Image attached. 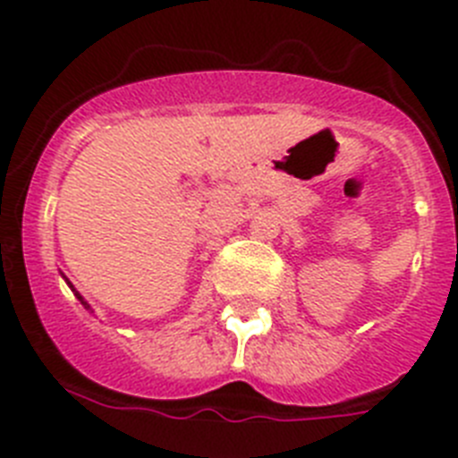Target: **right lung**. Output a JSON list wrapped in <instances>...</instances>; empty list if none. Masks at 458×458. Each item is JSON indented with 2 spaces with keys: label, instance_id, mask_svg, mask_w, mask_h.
<instances>
[{
  "label": "right lung",
  "instance_id": "obj_1",
  "mask_svg": "<svg viewBox=\"0 0 458 458\" xmlns=\"http://www.w3.org/2000/svg\"><path fill=\"white\" fill-rule=\"evenodd\" d=\"M78 298H80V301H82V295H78Z\"/></svg>",
  "mask_w": 458,
  "mask_h": 458
}]
</instances>
